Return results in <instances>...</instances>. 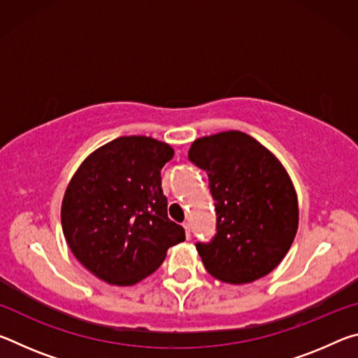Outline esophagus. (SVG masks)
I'll return each mask as SVG.
<instances>
[{"label":"esophagus","mask_w":358,"mask_h":358,"mask_svg":"<svg viewBox=\"0 0 358 358\" xmlns=\"http://www.w3.org/2000/svg\"><path fill=\"white\" fill-rule=\"evenodd\" d=\"M183 227H185V232H186V238L189 240V238H191V229H189V222H183Z\"/></svg>","instance_id":"esophagus-1"}]
</instances>
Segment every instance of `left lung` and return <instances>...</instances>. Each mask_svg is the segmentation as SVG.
<instances>
[{
    "instance_id": "obj_1",
    "label": "left lung",
    "mask_w": 358,
    "mask_h": 358,
    "mask_svg": "<svg viewBox=\"0 0 358 358\" xmlns=\"http://www.w3.org/2000/svg\"><path fill=\"white\" fill-rule=\"evenodd\" d=\"M187 157L207 172L216 234L196 243L211 276L229 284L268 275L286 256L299 229V202L278 157L240 131L194 141Z\"/></svg>"
}]
</instances>
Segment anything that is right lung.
Returning <instances> with one entry per match:
<instances>
[{
    "label": "right lung",
    "mask_w": 358,
    "mask_h": 358,
    "mask_svg": "<svg viewBox=\"0 0 358 358\" xmlns=\"http://www.w3.org/2000/svg\"><path fill=\"white\" fill-rule=\"evenodd\" d=\"M169 143L145 136L118 137L93 151L64 192L62 226L85 268L115 286H132L164 262L185 229L169 220L161 169Z\"/></svg>",
    "instance_id": "add662e5"
}]
</instances>
